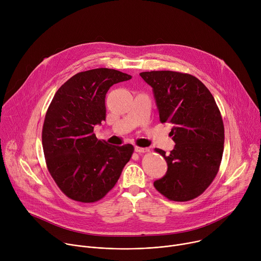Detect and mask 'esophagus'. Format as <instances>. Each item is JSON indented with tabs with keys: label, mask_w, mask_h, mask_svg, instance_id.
Wrapping results in <instances>:
<instances>
[{
	"label": "esophagus",
	"mask_w": 261,
	"mask_h": 261,
	"mask_svg": "<svg viewBox=\"0 0 261 261\" xmlns=\"http://www.w3.org/2000/svg\"><path fill=\"white\" fill-rule=\"evenodd\" d=\"M135 152L138 153V154L146 153V152H148V148H146V147H140V146H135Z\"/></svg>",
	"instance_id": "34e87169"
}]
</instances>
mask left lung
<instances>
[{
  "instance_id": "1",
  "label": "left lung",
  "mask_w": 261,
  "mask_h": 261,
  "mask_svg": "<svg viewBox=\"0 0 261 261\" xmlns=\"http://www.w3.org/2000/svg\"><path fill=\"white\" fill-rule=\"evenodd\" d=\"M139 75L153 88L160 122L173 125L170 135L175 145L170 154L155 148L168 168L154 187L169 200L194 199L216 177L224 150V125L217 103L191 74L150 71Z\"/></svg>"
}]
</instances>
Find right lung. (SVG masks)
Listing matches in <instances>:
<instances>
[{
	"label": "right lung",
	"instance_id": "1",
	"mask_svg": "<svg viewBox=\"0 0 261 261\" xmlns=\"http://www.w3.org/2000/svg\"><path fill=\"white\" fill-rule=\"evenodd\" d=\"M115 69L80 72L55 94L42 128L47 169L70 199L90 203L103 198L117 184L134 147L99 140L94 126L105 121V95L115 84L131 80Z\"/></svg>",
	"mask_w": 261,
	"mask_h": 261
}]
</instances>
